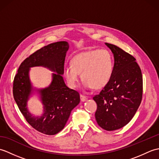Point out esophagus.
<instances>
[{
    "label": "esophagus",
    "instance_id": "1",
    "mask_svg": "<svg viewBox=\"0 0 159 159\" xmlns=\"http://www.w3.org/2000/svg\"><path fill=\"white\" fill-rule=\"evenodd\" d=\"M80 100H81L82 102H84V101L87 100V98H87V96H84V95H82V94H80Z\"/></svg>",
    "mask_w": 159,
    "mask_h": 159
}]
</instances>
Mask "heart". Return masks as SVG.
Segmentation results:
<instances>
[{
    "mask_svg": "<svg viewBox=\"0 0 159 159\" xmlns=\"http://www.w3.org/2000/svg\"><path fill=\"white\" fill-rule=\"evenodd\" d=\"M113 57L107 50H89L74 56L71 66L64 67L63 76L71 87H76L81 74L85 88L98 89L107 85L112 76Z\"/></svg>",
    "mask_w": 159,
    "mask_h": 159,
    "instance_id": "heart-1",
    "label": "heart"
}]
</instances>
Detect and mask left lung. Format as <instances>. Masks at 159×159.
<instances>
[{
	"label": "left lung",
	"mask_w": 159,
	"mask_h": 159,
	"mask_svg": "<svg viewBox=\"0 0 159 159\" xmlns=\"http://www.w3.org/2000/svg\"><path fill=\"white\" fill-rule=\"evenodd\" d=\"M105 44L114 56L112 76L93 99L97 104L98 124L111 131L126 126L134 117L142 99L143 78L133 56L116 45Z\"/></svg>",
	"instance_id": "left-lung-1"
}]
</instances>
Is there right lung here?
Here are the masks:
<instances>
[{"instance_id":"1","label":"right lung","mask_w":159,"mask_h":159,"mask_svg":"<svg viewBox=\"0 0 159 159\" xmlns=\"http://www.w3.org/2000/svg\"><path fill=\"white\" fill-rule=\"evenodd\" d=\"M68 48V43L63 41L37 50L20 64L13 80V95L20 112L33 128L48 135L63 129L71 111L80 102L79 93L67 87L62 76ZM35 66H45L57 73L53 74L52 82L48 88L38 90L44 105V113L40 117L33 116L26 107L33 89L29 70Z\"/></svg>"}]
</instances>
